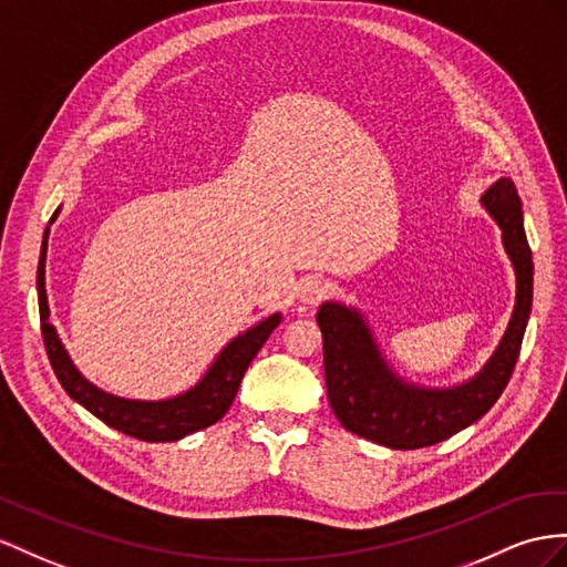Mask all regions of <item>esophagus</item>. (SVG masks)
<instances>
[{"instance_id": "obj_1", "label": "esophagus", "mask_w": 567, "mask_h": 567, "mask_svg": "<svg viewBox=\"0 0 567 567\" xmlns=\"http://www.w3.org/2000/svg\"><path fill=\"white\" fill-rule=\"evenodd\" d=\"M328 295V285L321 278H307L301 280V285L297 287V297L299 301L309 303V307H316V303H321Z\"/></svg>"}]
</instances>
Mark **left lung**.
<instances>
[{
	"instance_id": "left-lung-1",
	"label": "left lung",
	"mask_w": 567,
	"mask_h": 567,
	"mask_svg": "<svg viewBox=\"0 0 567 567\" xmlns=\"http://www.w3.org/2000/svg\"><path fill=\"white\" fill-rule=\"evenodd\" d=\"M482 200L503 229L505 251L517 275L515 313L498 352L470 383L450 390L414 388L385 367L357 311L323 303L316 321L323 332L328 400L347 431L393 450L426 447L474 424L503 395L532 311L534 266L513 179L491 184Z\"/></svg>"
}]
</instances>
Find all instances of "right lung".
<instances>
[{"instance_id": "1", "label": "right lung", "mask_w": 567, "mask_h": 567, "mask_svg": "<svg viewBox=\"0 0 567 567\" xmlns=\"http://www.w3.org/2000/svg\"><path fill=\"white\" fill-rule=\"evenodd\" d=\"M60 213L54 210L50 223ZM48 231L45 239H42V251H40V264H38V303H40V330L42 340H45L48 359L54 369V375L60 379L62 388L74 398L85 410L95 414L100 422L107 426L117 429L132 439L148 441V443H169L179 441L184 435L208 429L215 422L227 414L229 404L235 402V395L239 390V383L244 379L246 369L258 354L260 347L266 344L270 332L278 328L280 313L266 318L264 323H258L249 332L231 340L220 357L215 359V364L203 375V381L188 390V393L163 400V402H136V400H122L103 393L71 364L69 354L56 338L54 328L50 326V309H48V295H45V251H48Z\"/></svg>"}]
</instances>
